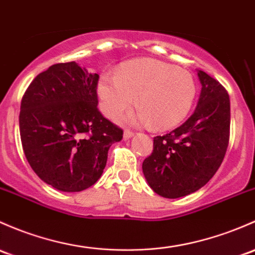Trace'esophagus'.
I'll use <instances>...</instances> for the list:
<instances>
[{
    "label": "esophagus",
    "mask_w": 255,
    "mask_h": 255,
    "mask_svg": "<svg viewBox=\"0 0 255 255\" xmlns=\"http://www.w3.org/2000/svg\"><path fill=\"white\" fill-rule=\"evenodd\" d=\"M133 135H134V132H132V130H129V129H126L125 133H123V138L125 139L132 138Z\"/></svg>",
    "instance_id": "esophagus-1"
}]
</instances>
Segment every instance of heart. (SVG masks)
Returning a JSON list of instances; mask_svg holds the SVG:
<instances>
[{
	"label": "heart",
	"instance_id": "obj_1",
	"mask_svg": "<svg viewBox=\"0 0 255 255\" xmlns=\"http://www.w3.org/2000/svg\"><path fill=\"white\" fill-rule=\"evenodd\" d=\"M100 109L109 119H116L136 101L141 109L127 117L136 125H151L168 129L181 123L191 111L197 84L189 72L152 58L121 64L116 76L99 79Z\"/></svg>",
	"mask_w": 255,
	"mask_h": 255
}]
</instances>
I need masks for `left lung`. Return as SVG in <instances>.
<instances>
[{
  "mask_svg": "<svg viewBox=\"0 0 255 255\" xmlns=\"http://www.w3.org/2000/svg\"><path fill=\"white\" fill-rule=\"evenodd\" d=\"M202 92L194 112L172 132L154 138L143 173L156 194L181 198L205 186L222 163L230 139V96L205 72L198 71Z\"/></svg>",
  "mask_w": 255,
  "mask_h": 255,
  "instance_id": "8db88e82",
  "label": "left lung"
}]
</instances>
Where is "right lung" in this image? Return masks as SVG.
<instances>
[{"mask_svg":"<svg viewBox=\"0 0 255 255\" xmlns=\"http://www.w3.org/2000/svg\"><path fill=\"white\" fill-rule=\"evenodd\" d=\"M99 74L76 62L37 74L20 104L21 145L45 183L62 192L92 187L104 172L110 146L123 130L98 109Z\"/></svg>","mask_w":255,"mask_h":255,"instance_id":"right-lung-1","label":"right lung"}]
</instances>
